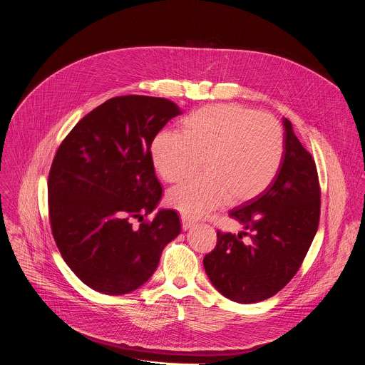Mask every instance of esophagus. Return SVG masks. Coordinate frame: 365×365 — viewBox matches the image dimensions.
Instances as JSON below:
<instances>
[{"label": "esophagus", "instance_id": "obj_1", "mask_svg": "<svg viewBox=\"0 0 365 365\" xmlns=\"http://www.w3.org/2000/svg\"><path fill=\"white\" fill-rule=\"evenodd\" d=\"M180 220H182V228H183L185 231H187V230H190L192 227H195V221H193L190 217L182 215Z\"/></svg>", "mask_w": 365, "mask_h": 365}]
</instances>
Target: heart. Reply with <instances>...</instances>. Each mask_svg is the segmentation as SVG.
<instances>
[{"label": "heart", "mask_w": 365, "mask_h": 365, "mask_svg": "<svg viewBox=\"0 0 365 365\" xmlns=\"http://www.w3.org/2000/svg\"><path fill=\"white\" fill-rule=\"evenodd\" d=\"M150 153L155 170L169 183L189 178L203 158L205 172L169 193L175 210L197 218L227 200L242 203L262 195L282 168L284 135L269 114L215 103L187 115L182 134L159 133Z\"/></svg>", "instance_id": "1"}]
</instances>
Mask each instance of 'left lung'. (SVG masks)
Listing matches in <instances>:
<instances>
[{"label": "left lung", "instance_id": "1", "mask_svg": "<svg viewBox=\"0 0 365 365\" xmlns=\"http://www.w3.org/2000/svg\"><path fill=\"white\" fill-rule=\"evenodd\" d=\"M283 127L284 155L276 179L262 195L230 211L244 231H218L215 248L203 258L214 287L232 302L257 303L280 292L302 266L318 231L321 189L315 160L287 118Z\"/></svg>", "mask_w": 365, "mask_h": 365}]
</instances>
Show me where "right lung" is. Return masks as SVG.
<instances>
[{"label":"right lung","instance_id":"add662e5","mask_svg":"<svg viewBox=\"0 0 365 365\" xmlns=\"http://www.w3.org/2000/svg\"><path fill=\"white\" fill-rule=\"evenodd\" d=\"M180 114L166 98L115 96L85 115L56 151L47 182L51 234L71 270L99 293L143 286L180 234L173 210L144 221L163 192L151 141Z\"/></svg>","mask_w":365,"mask_h":365}]
</instances>
